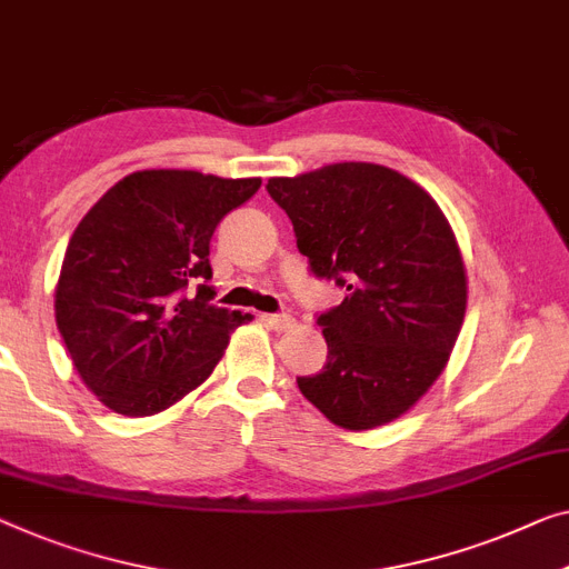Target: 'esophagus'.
<instances>
[{
	"instance_id": "obj_1",
	"label": "esophagus",
	"mask_w": 569,
	"mask_h": 569,
	"mask_svg": "<svg viewBox=\"0 0 569 569\" xmlns=\"http://www.w3.org/2000/svg\"><path fill=\"white\" fill-rule=\"evenodd\" d=\"M262 321H266L268 327L278 329V332H283V329H291L296 325L291 313H262Z\"/></svg>"
}]
</instances>
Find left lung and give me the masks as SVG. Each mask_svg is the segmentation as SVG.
<instances>
[{
    "label": "left lung",
    "instance_id": "left-lung-1",
    "mask_svg": "<svg viewBox=\"0 0 569 569\" xmlns=\"http://www.w3.org/2000/svg\"><path fill=\"white\" fill-rule=\"evenodd\" d=\"M317 278L347 288L319 313L327 366L296 380L337 427L401 417L445 370L460 335L468 278L442 209L411 178L376 163H335L270 178Z\"/></svg>",
    "mask_w": 569,
    "mask_h": 569
}]
</instances>
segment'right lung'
<instances>
[{"instance_id": "1", "label": "right lung", "mask_w": 569, "mask_h": 569, "mask_svg": "<svg viewBox=\"0 0 569 569\" xmlns=\"http://www.w3.org/2000/svg\"><path fill=\"white\" fill-rule=\"evenodd\" d=\"M260 178L124 176L81 219L56 286V325L101 403L152 417L211 376L242 325L214 307L209 240Z\"/></svg>"}]
</instances>
